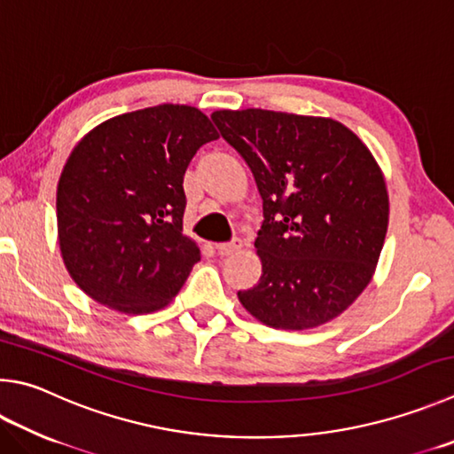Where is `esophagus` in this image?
Returning <instances> with one entry per match:
<instances>
[{
  "instance_id": "34e87169",
  "label": "esophagus",
  "mask_w": 454,
  "mask_h": 454,
  "mask_svg": "<svg viewBox=\"0 0 454 454\" xmlns=\"http://www.w3.org/2000/svg\"><path fill=\"white\" fill-rule=\"evenodd\" d=\"M240 248H242V240H240V238H234V240L228 242V244H218L216 246V252L222 255V258H224V255L234 254V252H238Z\"/></svg>"
}]
</instances>
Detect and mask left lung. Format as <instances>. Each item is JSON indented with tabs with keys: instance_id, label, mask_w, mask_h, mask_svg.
Masks as SVG:
<instances>
[{
	"instance_id": "1",
	"label": "left lung",
	"mask_w": 454,
	"mask_h": 454,
	"mask_svg": "<svg viewBox=\"0 0 454 454\" xmlns=\"http://www.w3.org/2000/svg\"><path fill=\"white\" fill-rule=\"evenodd\" d=\"M248 162L263 202L260 282L238 300L274 329H313L356 301L375 274L389 224L383 170L343 122L266 109L214 111Z\"/></svg>"
}]
</instances>
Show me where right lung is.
I'll use <instances>...</instances> for the list:
<instances>
[{"mask_svg":"<svg viewBox=\"0 0 454 454\" xmlns=\"http://www.w3.org/2000/svg\"><path fill=\"white\" fill-rule=\"evenodd\" d=\"M216 138L200 109L164 103L105 121L75 145L57 184V238L90 300L127 316L175 300L200 260L183 234L184 172Z\"/></svg>","mask_w":454,"mask_h":454,"instance_id":"obj_1","label":"right lung"}]
</instances>
